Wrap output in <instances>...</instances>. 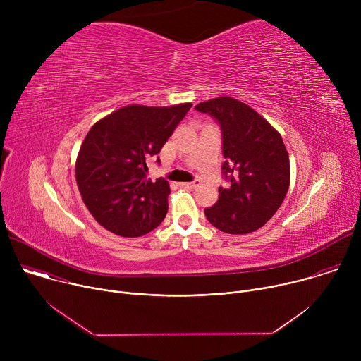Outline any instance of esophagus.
Instances as JSON below:
<instances>
[{"label": "esophagus", "instance_id": "obj_1", "mask_svg": "<svg viewBox=\"0 0 361 361\" xmlns=\"http://www.w3.org/2000/svg\"><path fill=\"white\" fill-rule=\"evenodd\" d=\"M201 183H200V180H194V181H191V183H183L181 185L184 187V188H195V187H198Z\"/></svg>", "mask_w": 361, "mask_h": 361}]
</instances>
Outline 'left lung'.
Here are the masks:
<instances>
[{"mask_svg":"<svg viewBox=\"0 0 361 361\" xmlns=\"http://www.w3.org/2000/svg\"><path fill=\"white\" fill-rule=\"evenodd\" d=\"M195 110L213 117L223 137L221 166L227 187L204 214L220 231L248 234L280 209L290 185V160L280 133L259 113L231 97L200 102Z\"/></svg>","mask_w":361,"mask_h":361,"instance_id":"left-lung-1","label":"left lung"}]
</instances>
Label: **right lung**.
<instances>
[{
  "instance_id": "right-lung-1",
  "label": "right lung",
  "mask_w": 361,
  "mask_h": 361,
  "mask_svg": "<svg viewBox=\"0 0 361 361\" xmlns=\"http://www.w3.org/2000/svg\"><path fill=\"white\" fill-rule=\"evenodd\" d=\"M127 106L97 121L85 135L75 178L92 217L121 237H141L156 228L169 210L170 184L147 178V161L157 154L191 109Z\"/></svg>"
}]
</instances>
